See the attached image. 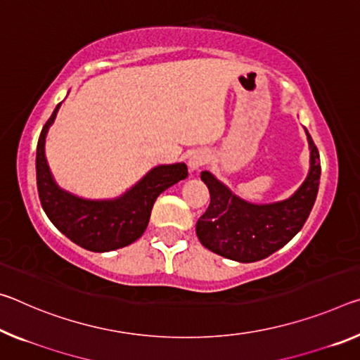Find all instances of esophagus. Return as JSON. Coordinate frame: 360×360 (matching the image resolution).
<instances>
[{
  "mask_svg": "<svg viewBox=\"0 0 360 360\" xmlns=\"http://www.w3.org/2000/svg\"><path fill=\"white\" fill-rule=\"evenodd\" d=\"M207 162H208L207 152L197 150V152H193L192 155H191V158H189V167H191L192 171H197V169H200L202 167H205V165H207Z\"/></svg>",
  "mask_w": 360,
  "mask_h": 360,
  "instance_id": "34e87169",
  "label": "esophagus"
}]
</instances>
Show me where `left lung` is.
I'll use <instances>...</instances> for the list:
<instances>
[{
  "mask_svg": "<svg viewBox=\"0 0 360 360\" xmlns=\"http://www.w3.org/2000/svg\"><path fill=\"white\" fill-rule=\"evenodd\" d=\"M311 147V169L303 186L288 200L252 205L240 200L221 182L202 171L210 205L198 218L195 231L205 248L227 259L255 262L287 245L301 231L316 202L321 179L319 150L306 131Z\"/></svg>",
  "mask_w": 360,
  "mask_h": 360,
  "instance_id": "1",
  "label": "left lung"
}]
</instances>
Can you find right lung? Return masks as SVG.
I'll list each match as a JSON object with an SVG mask.
<instances>
[{"instance_id": "add662e5", "label": "right lung", "mask_w": 360, "mask_h": 360, "mask_svg": "<svg viewBox=\"0 0 360 360\" xmlns=\"http://www.w3.org/2000/svg\"><path fill=\"white\" fill-rule=\"evenodd\" d=\"M60 104L44 124L37 146V186L39 202L51 222L65 237L89 252L123 248L144 233L157 197L176 182L187 178L184 163L153 168L133 189L117 200L93 202L60 191L51 176L44 141Z\"/></svg>"}]
</instances>
